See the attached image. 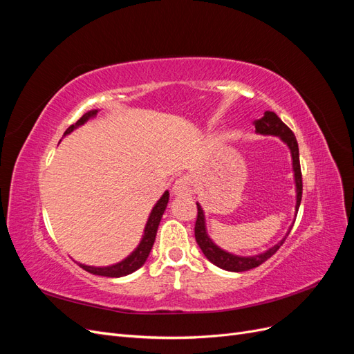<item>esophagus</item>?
<instances>
[{"instance_id": "esophagus-1", "label": "esophagus", "mask_w": 354, "mask_h": 354, "mask_svg": "<svg viewBox=\"0 0 354 354\" xmlns=\"http://www.w3.org/2000/svg\"><path fill=\"white\" fill-rule=\"evenodd\" d=\"M196 190V185L192 177L185 176L176 180V183L173 186V194L177 196H187L192 195Z\"/></svg>"}]
</instances>
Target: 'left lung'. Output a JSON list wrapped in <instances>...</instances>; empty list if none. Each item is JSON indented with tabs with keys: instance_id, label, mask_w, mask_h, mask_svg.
Returning <instances> with one entry per match:
<instances>
[{
	"instance_id": "8db88e82",
	"label": "left lung",
	"mask_w": 354,
	"mask_h": 354,
	"mask_svg": "<svg viewBox=\"0 0 354 354\" xmlns=\"http://www.w3.org/2000/svg\"><path fill=\"white\" fill-rule=\"evenodd\" d=\"M254 125H255L257 134L279 137L281 140L289 147V151H291L295 192H297V203H295V217H297L299 203H301V195H303V178H301V167H299V152H298L297 138H295L294 133L282 122L281 118L270 111L264 112L263 118L254 121ZM196 205H198V218H196V224H195V238H196L199 248L202 250L203 255H205L212 264H216L217 267H220V269L227 270V272H246V270L254 269V267H259L260 264L269 260L270 257L281 248L282 243L285 242V239L288 236V233L291 232V229L294 226V223H292V226L289 227L285 236L276 245H273L272 248H269L261 254H257V255L242 257V255H236V254L224 251L220 248V246H217L212 242V239L208 236V233H207L205 214H203V209L198 202H196Z\"/></svg>"
}]
</instances>
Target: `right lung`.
Listing matches in <instances>:
<instances>
[{"mask_svg":"<svg viewBox=\"0 0 354 354\" xmlns=\"http://www.w3.org/2000/svg\"><path fill=\"white\" fill-rule=\"evenodd\" d=\"M97 112H99V109H93V111H88L87 113H84L77 122L68 128L63 136L71 134L75 128L84 125L88 120H91V118L97 115ZM168 199H169V194H168V190H165L164 195L160 196V199L155 203V207L151 211V214H149V218H147V223L145 226V233H143V238H142L140 243H138L137 248L130 255H128L127 259H124L122 261L116 263V264L104 266V267L85 266V264L78 263L80 267H82V269L88 273L97 274V276H106V277H121V276H127V274L136 272L137 269H140V267L146 263L149 254H151V250H152L155 238H156L158 226H159L160 218H162V214L167 208Z\"/></svg>","mask_w":354,"mask_h":354,"instance_id":"1","label":"right lung"}]
</instances>
